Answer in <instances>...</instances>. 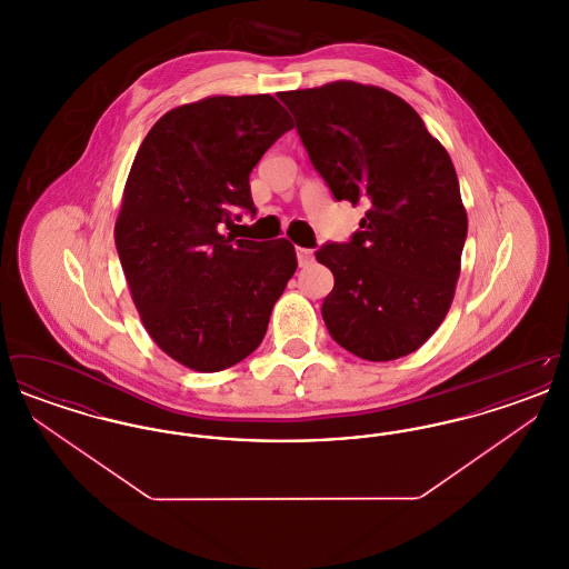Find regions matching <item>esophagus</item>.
<instances>
[{"label":"esophagus","instance_id":"obj_1","mask_svg":"<svg viewBox=\"0 0 569 569\" xmlns=\"http://www.w3.org/2000/svg\"><path fill=\"white\" fill-rule=\"evenodd\" d=\"M297 260L298 267H309V264H313V251L311 249H307V247H297Z\"/></svg>","mask_w":569,"mask_h":569}]
</instances>
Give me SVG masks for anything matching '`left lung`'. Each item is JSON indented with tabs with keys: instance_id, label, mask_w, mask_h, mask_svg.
I'll return each instance as SVG.
<instances>
[{
	"instance_id": "obj_1",
	"label": "left lung",
	"mask_w": 569,
	"mask_h": 569,
	"mask_svg": "<svg viewBox=\"0 0 569 569\" xmlns=\"http://www.w3.org/2000/svg\"><path fill=\"white\" fill-rule=\"evenodd\" d=\"M279 100L332 196L369 207L350 243L316 251L335 274L322 305L330 337L373 362L416 352L452 305L467 239L448 151L381 87L328 82Z\"/></svg>"
}]
</instances>
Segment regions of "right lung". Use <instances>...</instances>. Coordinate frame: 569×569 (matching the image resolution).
<instances>
[{
	"mask_svg": "<svg viewBox=\"0 0 569 569\" xmlns=\"http://www.w3.org/2000/svg\"><path fill=\"white\" fill-rule=\"evenodd\" d=\"M288 130L272 96H211L168 110L136 153L114 243L147 332L188 369L216 373L253 352L297 271L290 241L219 230L256 213L249 174Z\"/></svg>",
	"mask_w": 569,
	"mask_h": 569,
	"instance_id": "1",
	"label": "right lung"
}]
</instances>
